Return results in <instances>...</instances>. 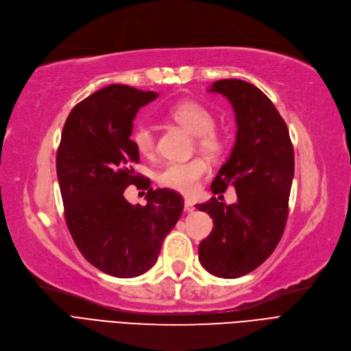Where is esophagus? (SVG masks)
<instances>
[{
	"label": "esophagus",
	"instance_id": "esophagus-1",
	"mask_svg": "<svg viewBox=\"0 0 351 351\" xmlns=\"http://www.w3.org/2000/svg\"><path fill=\"white\" fill-rule=\"evenodd\" d=\"M184 209H185V212H193L195 210V205L191 202V201H185V205H184Z\"/></svg>",
	"mask_w": 351,
	"mask_h": 351
}]
</instances>
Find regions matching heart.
Returning a JSON list of instances; mask_svg holds the SVG:
<instances>
[{
	"mask_svg": "<svg viewBox=\"0 0 351 351\" xmlns=\"http://www.w3.org/2000/svg\"><path fill=\"white\" fill-rule=\"evenodd\" d=\"M169 117L175 123L185 128L195 136L196 145L209 158H219L225 149V136L215 128V114L205 104L185 100L169 110ZM132 142L143 156L155 152V134L147 123H139L132 132ZM209 166L205 159L193 158L186 162H169L158 172V182L171 191L191 196L201 180L208 175Z\"/></svg>",
	"mask_w": 351,
	"mask_h": 351,
	"instance_id": "b5f03b06",
	"label": "heart"
}]
</instances>
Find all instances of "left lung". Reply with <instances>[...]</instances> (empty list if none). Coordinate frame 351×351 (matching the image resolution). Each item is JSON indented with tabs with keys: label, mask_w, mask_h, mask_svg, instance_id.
I'll list each match as a JSON object with an SVG mask.
<instances>
[{
	"label": "left lung",
	"mask_w": 351,
	"mask_h": 351,
	"mask_svg": "<svg viewBox=\"0 0 351 351\" xmlns=\"http://www.w3.org/2000/svg\"><path fill=\"white\" fill-rule=\"evenodd\" d=\"M208 91L231 101L237 141L210 184L213 193L234 186L237 202L212 197L196 208L213 219L199 243V261L212 276L238 278L260 267L277 248L288 217L294 178V149L276 106L251 83L218 80Z\"/></svg>",
	"instance_id": "left-lung-1"
}]
</instances>
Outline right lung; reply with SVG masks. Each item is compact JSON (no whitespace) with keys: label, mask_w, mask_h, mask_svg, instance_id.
Here are the masks:
<instances>
[{"label":"right lung","mask_w":351,"mask_h":351,"mask_svg":"<svg viewBox=\"0 0 351 351\" xmlns=\"http://www.w3.org/2000/svg\"><path fill=\"white\" fill-rule=\"evenodd\" d=\"M158 97L123 84H110L75 104L57 150V178L69 231L86 260L117 278H133L158 260L165 237L184 210V197L149 188L136 175L139 162L130 134L142 106ZM129 184L148 189V204L132 206Z\"/></svg>","instance_id":"add662e5"}]
</instances>
